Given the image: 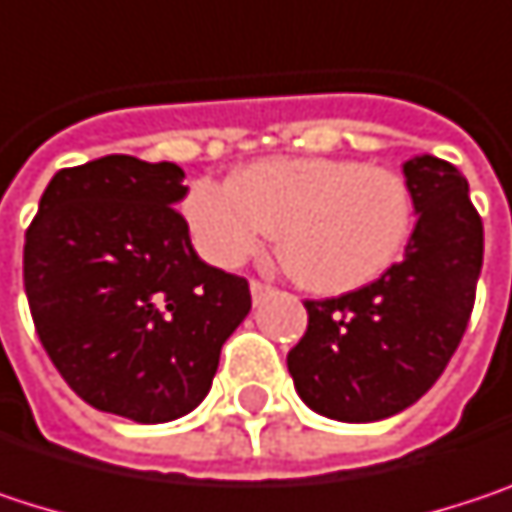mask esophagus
Instances as JSON below:
<instances>
[{
	"mask_svg": "<svg viewBox=\"0 0 512 512\" xmlns=\"http://www.w3.org/2000/svg\"><path fill=\"white\" fill-rule=\"evenodd\" d=\"M269 290H272V287H269V284H263V281H252V296H255V302L257 299H260V296H266V293H269Z\"/></svg>",
	"mask_w": 512,
	"mask_h": 512,
	"instance_id": "34e87169",
	"label": "esophagus"
}]
</instances>
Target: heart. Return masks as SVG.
<instances>
[{
  "instance_id": "heart-1",
  "label": "heart",
  "mask_w": 512,
  "mask_h": 512,
  "mask_svg": "<svg viewBox=\"0 0 512 512\" xmlns=\"http://www.w3.org/2000/svg\"><path fill=\"white\" fill-rule=\"evenodd\" d=\"M183 213L198 252L240 266L272 234L293 278L314 293H350L382 278L415 228L406 177L335 156H272L231 183L198 180Z\"/></svg>"
}]
</instances>
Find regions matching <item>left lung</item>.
Masks as SVG:
<instances>
[{
  "instance_id": "1",
  "label": "left lung",
  "mask_w": 512,
  "mask_h": 512,
  "mask_svg": "<svg viewBox=\"0 0 512 512\" xmlns=\"http://www.w3.org/2000/svg\"><path fill=\"white\" fill-rule=\"evenodd\" d=\"M403 174L418 213L406 257L367 287L305 299L308 329L287 353L299 397L335 421H382L421 400L471 320L483 222L468 183L439 156H415Z\"/></svg>"
}]
</instances>
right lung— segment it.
Here are the masks:
<instances>
[{
	"label": "right lung",
	"mask_w": 512,
	"mask_h": 512,
	"mask_svg": "<svg viewBox=\"0 0 512 512\" xmlns=\"http://www.w3.org/2000/svg\"><path fill=\"white\" fill-rule=\"evenodd\" d=\"M183 168L112 154L55 171L26 231L23 284L61 379L139 424L192 412L222 344L252 311L249 281L195 255Z\"/></svg>",
	"instance_id": "add662e5"
}]
</instances>
